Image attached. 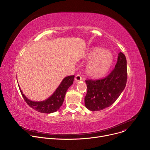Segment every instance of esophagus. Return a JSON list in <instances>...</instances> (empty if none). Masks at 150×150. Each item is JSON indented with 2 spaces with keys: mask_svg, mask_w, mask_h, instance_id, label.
Here are the masks:
<instances>
[{
  "mask_svg": "<svg viewBox=\"0 0 150 150\" xmlns=\"http://www.w3.org/2000/svg\"><path fill=\"white\" fill-rule=\"evenodd\" d=\"M81 79H82V77H81V76L80 75H77L75 76V80L76 82L79 81H81Z\"/></svg>",
  "mask_w": 150,
  "mask_h": 150,
  "instance_id": "obj_1",
  "label": "esophagus"
}]
</instances>
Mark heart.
<instances>
[{
	"label": "heart",
	"mask_w": 150,
	"mask_h": 150,
	"mask_svg": "<svg viewBox=\"0 0 150 150\" xmlns=\"http://www.w3.org/2000/svg\"><path fill=\"white\" fill-rule=\"evenodd\" d=\"M90 59L86 66L87 73L93 77H100L105 75L110 69L113 61L112 53L108 50L96 48L87 56Z\"/></svg>",
	"instance_id": "1"
}]
</instances>
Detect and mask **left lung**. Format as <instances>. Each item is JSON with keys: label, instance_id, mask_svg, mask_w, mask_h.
<instances>
[{"label": "left lung", "instance_id": "1", "mask_svg": "<svg viewBox=\"0 0 150 150\" xmlns=\"http://www.w3.org/2000/svg\"><path fill=\"white\" fill-rule=\"evenodd\" d=\"M127 81L126 59L120 52L115 69L105 78L85 80L87 93L85 105L93 112L99 111L112 105L125 88Z\"/></svg>", "mask_w": 150, "mask_h": 150}]
</instances>
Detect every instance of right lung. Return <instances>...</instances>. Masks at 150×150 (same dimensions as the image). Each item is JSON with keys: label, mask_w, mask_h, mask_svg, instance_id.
Returning <instances> with one entry per match:
<instances>
[{"label": "right lung", "mask_w": 150, "mask_h": 150, "mask_svg": "<svg viewBox=\"0 0 150 150\" xmlns=\"http://www.w3.org/2000/svg\"><path fill=\"white\" fill-rule=\"evenodd\" d=\"M74 77V75L65 77L55 92L49 98L42 101H34L28 99L19 88L24 100L32 109L42 113H51L59 110L62 105L68 89L73 83Z\"/></svg>", "instance_id": "add662e5"}]
</instances>
